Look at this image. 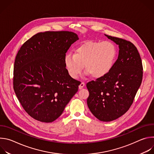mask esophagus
<instances>
[{
    "label": "esophagus",
    "instance_id": "esophagus-1",
    "mask_svg": "<svg viewBox=\"0 0 154 154\" xmlns=\"http://www.w3.org/2000/svg\"><path fill=\"white\" fill-rule=\"evenodd\" d=\"M85 83L84 82H82V83L80 84V85L79 86V88L80 90L82 89L85 86Z\"/></svg>",
    "mask_w": 154,
    "mask_h": 154
}]
</instances>
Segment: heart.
I'll return each mask as SVG.
<instances>
[{
    "mask_svg": "<svg viewBox=\"0 0 154 154\" xmlns=\"http://www.w3.org/2000/svg\"><path fill=\"white\" fill-rule=\"evenodd\" d=\"M117 54L116 47L109 41H88L64 57V64L69 75L77 79L83 66L94 78H101L111 71Z\"/></svg>",
    "mask_w": 154,
    "mask_h": 154,
    "instance_id": "heart-1",
    "label": "heart"
}]
</instances>
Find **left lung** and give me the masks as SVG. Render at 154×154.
Listing matches in <instances>:
<instances>
[{
	"instance_id": "1",
	"label": "left lung",
	"mask_w": 154,
	"mask_h": 154,
	"mask_svg": "<svg viewBox=\"0 0 154 154\" xmlns=\"http://www.w3.org/2000/svg\"><path fill=\"white\" fill-rule=\"evenodd\" d=\"M105 35L119 46L118 58L108 74L87 83V105L96 118L108 122L128 111L141 84L143 72L140 54L133 43Z\"/></svg>"
}]
</instances>
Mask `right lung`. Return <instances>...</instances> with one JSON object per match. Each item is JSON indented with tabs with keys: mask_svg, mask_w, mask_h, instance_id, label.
<instances>
[{
	"mask_svg": "<svg viewBox=\"0 0 154 154\" xmlns=\"http://www.w3.org/2000/svg\"><path fill=\"white\" fill-rule=\"evenodd\" d=\"M78 39L72 32H40L19 50L14 64L13 88L21 105L33 119L54 121L77 92L81 82L69 75L64 57Z\"/></svg>",
	"mask_w": 154,
	"mask_h": 154,
	"instance_id": "add662e5",
	"label": "right lung"
}]
</instances>
